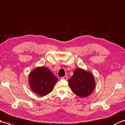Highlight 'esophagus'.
<instances>
[{
    "mask_svg": "<svg viewBox=\"0 0 125 125\" xmlns=\"http://www.w3.org/2000/svg\"><path fill=\"white\" fill-rule=\"evenodd\" d=\"M61 78L63 79H64V80H67V79H68V76H65L64 77H62Z\"/></svg>",
    "mask_w": 125,
    "mask_h": 125,
    "instance_id": "esophagus-1",
    "label": "esophagus"
}]
</instances>
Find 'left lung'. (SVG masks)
<instances>
[{
    "mask_svg": "<svg viewBox=\"0 0 125 125\" xmlns=\"http://www.w3.org/2000/svg\"><path fill=\"white\" fill-rule=\"evenodd\" d=\"M68 84L71 91L81 98L91 94L95 86L94 75L81 68H77L74 71L73 75L69 79Z\"/></svg>",
    "mask_w": 125,
    "mask_h": 125,
    "instance_id": "left-lung-1",
    "label": "left lung"
}]
</instances>
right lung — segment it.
Instances as JSON below:
<instances>
[{
  "instance_id": "1",
  "label": "right lung",
  "mask_w": 125,
  "mask_h": 125,
  "mask_svg": "<svg viewBox=\"0 0 125 125\" xmlns=\"http://www.w3.org/2000/svg\"><path fill=\"white\" fill-rule=\"evenodd\" d=\"M29 83L31 90L41 96H44L52 91L57 78L48 68L38 67L29 76Z\"/></svg>"
}]
</instances>
